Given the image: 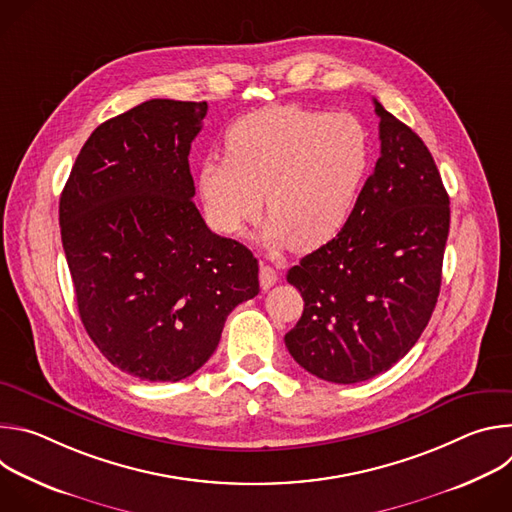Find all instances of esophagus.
Returning a JSON list of instances; mask_svg holds the SVG:
<instances>
[{
    "instance_id": "34e87169",
    "label": "esophagus",
    "mask_w": 512,
    "mask_h": 512,
    "mask_svg": "<svg viewBox=\"0 0 512 512\" xmlns=\"http://www.w3.org/2000/svg\"><path fill=\"white\" fill-rule=\"evenodd\" d=\"M277 279H279L277 271H275L271 265L261 263V267H259V283H261V289H269V287H273Z\"/></svg>"
}]
</instances>
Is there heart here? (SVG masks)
Returning <instances> with one entry per match:
<instances>
[{
    "mask_svg": "<svg viewBox=\"0 0 512 512\" xmlns=\"http://www.w3.org/2000/svg\"><path fill=\"white\" fill-rule=\"evenodd\" d=\"M227 158H206L198 192L210 227L239 237L269 214L261 241L314 251L348 223L373 162L369 129L348 113L273 105L237 119L225 135Z\"/></svg>",
    "mask_w": 512,
    "mask_h": 512,
    "instance_id": "obj_1",
    "label": "heart"
}]
</instances>
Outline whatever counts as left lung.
<instances>
[{
    "mask_svg": "<svg viewBox=\"0 0 512 512\" xmlns=\"http://www.w3.org/2000/svg\"><path fill=\"white\" fill-rule=\"evenodd\" d=\"M381 158L344 229L287 271L304 314L285 334L318 379L350 385L403 358L442 285L450 196L421 137L379 101Z\"/></svg>",
    "mask_w": 512,
    "mask_h": 512,
    "instance_id": "1",
    "label": "left lung"
}]
</instances>
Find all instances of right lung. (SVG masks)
<instances>
[{"label":"right lung","mask_w":512,"mask_h":512,"mask_svg":"<svg viewBox=\"0 0 512 512\" xmlns=\"http://www.w3.org/2000/svg\"><path fill=\"white\" fill-rule=\"evenodd\" d=\"M206 101H145L101 123L60 194L83 326L123 373L176 383L212 356L227 316L259 294V263L214 235L192 196Z\"/></svg>","instance_id":"obj_1"}]
</instances>
